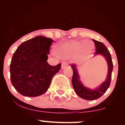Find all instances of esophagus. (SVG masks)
Returning <instances> with one entry per match:
<instances>
[{
	"label": "esophagus",
	"mask_w": 125,
	"mask_h": 125,
	"mask_svg": "<svg viewBox=\"0 0 125 125\" xmlns=\"http://www.w3.org/2000/svg\"><path fill=\"white\" fill-rule=\"evenodd\" d=\"M67 66V63L66 62H63L62 63V66H61V67L62 69H64V67H65L66 66Z\"/></svg>",
	"instance_id": "esophagus-1"
}]
</instances>
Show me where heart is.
I'll list each match as a JSON object with an SVG mask.
<instances>
[{
    "instance_id": "1",
    "label": "heart",
    "mask_w": 125,
    "mask_h": 125,
    "mask_svg": "<svg viewBox=\"0 0 125 125\" xmlns=\"http://www.w3.org/2000/svg\"><path fill=\"white\" fill-rule=\"evenodd\" d=\"M94 44L90 41H72L62 44L57 51L58 55L63 58H70L76 56L78 61L83 59L91 53Z\"/></svg>"
}]
</instances>
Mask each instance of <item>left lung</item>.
Listing matches in <instances>:
<instances>
[{
	"label": "left lung",
	"mask_w": 125,
	"mask_h": 125,
	"mask_svg": "<svg viewBox=\"0 0 125 125\" xmlns=\"http://www.w3.org/2000/svg\"><path fill=\"white\" fill-rule=\"evenodd\" d=\"M93 41L94 42L96 46V52L94 53V56L99 55V54L102 55L107 62V66H108V73H107V76L105 81L100 86L94 89L86 87L80 79L76 65L73 64L71 66V67L73 69V72L72 79V83L74 91L77 95L81 98L89 100L97 99L101 97L106 92L110 86L112 72L113 71L112 60V57L109 51L103 43L95 41L94 39H93Z\"/></svg>",
	"instance_id": "left-lung-1"
}]
</instances>
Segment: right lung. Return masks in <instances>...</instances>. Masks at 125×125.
Segmentation results:
<instances>
[{"instance_id": "obj_1", "label": "right lung", "mask_w": 125, "mask_h": 125, "mask_svg": "<svg viewBox=\"0 0 125 125\" xmlns=\"http://www.w3.org/2000/svg\"><path fill=\"white\" fill-rule=\"evenodd\" d=\"M53 42L38 36L24 42L14 53L10 65L11 82L21 95L36 97L45 93L61 64L52 66L47 60Z\"/></svg>"}]
</instances>
